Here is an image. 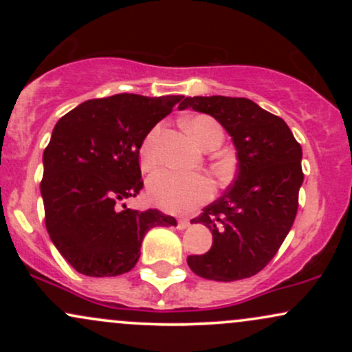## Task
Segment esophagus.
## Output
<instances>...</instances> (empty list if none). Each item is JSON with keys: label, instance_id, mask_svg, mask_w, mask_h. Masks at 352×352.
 <instances>
[{"label": "esophagus", "instance_id": "1", "mask_svg": "<svg viewBox=\"0 0 352 352\" xmlns=\"http://www.w3.org/2000/svg\"><path fill=\"white\" fill-rule=\"evenodd\" d=\"M190 225V220L188 218H180L179 221H177V228L179 230H185Z\"/></svg>", "mask_w": 352, "mask_h": 352}]
</instances>
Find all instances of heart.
Masks as SVG:
<instances>
[{
  "instance_id": "obj_1",
  "label": "heart",
  "mask_w": 352,
  "mask_h": 352,
  "mask_svg": "<svg viewBox=\"0 0 352 352\" xmlns=\"http://www.w3.org/2000/svg\"><path fill=\"white\" fill-rule=\"evenodd\" d=\"M185 129L200 147L220 145L223 132L215 119L208 116H195L185 120ZM159 127H153L145 135L140 145V165L144 170H151L159 162L157 155V137ZM215 187L207 175L201 173H184L175 170H159L147 180V195L160 208L173 213L192 212L213 197Z\"/></svg>"
}]
</instances>
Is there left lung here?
Returning <instances> with one entry per match:
<instances>
[{"label": "left lung", "mask_w": 352, "mask_h": 352, "mask_svg": "<svg viewBox=\"0 0 352 352\" xmlns=\"http://www.w3.org/2000/svg\"><path fill=\"white\" fill-rule=\"evenodd\" d=\"M208 114L223 125L236 148L238 170L223 197L192 223L213 235L207 253L190 254L193 273L236 281L265 268L292 230L302 184L301 145L281 117L245 98H185L179 106Z\"/></svg>", "instance_id": "obj_1"}]
</instances>
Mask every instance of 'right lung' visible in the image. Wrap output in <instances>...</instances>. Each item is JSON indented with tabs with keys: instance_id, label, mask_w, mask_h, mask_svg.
Returning a JSON list of instances; mask_svg holds the SVG:
<instances>
[{
	"instance_id": "add662e5",
	"label": "right lung",
	"mask_w": 352,
	"mask_h": 352,
	"mask_svg": "<svg viewBox=\"0 0 352 352\" xmlns=\"http://www.w3.org/2000/svg\"><path fill=\"white\" fill-rule=\"evenodd\" d=\"M182 99H91L54 125L43 153L44 215L51 241L76 272L96 278L131 272L145 233L177 225L159 210H131L124 200L144 187L139 153L145 135Z\"/></svg>"
}]
</instances>
